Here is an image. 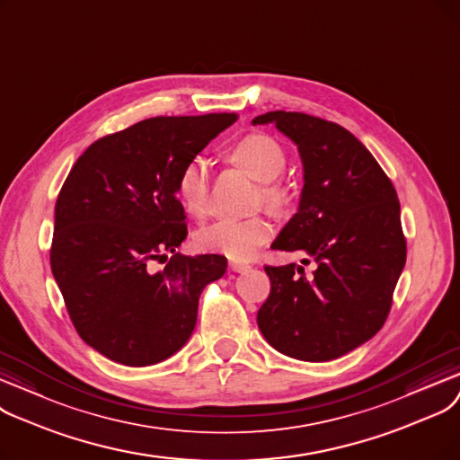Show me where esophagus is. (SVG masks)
<instances>
[{"label": "esophagus", "instance_id": "esophagus-1", "mask_svg": "<svg viewBox=\"0 0 460 460\" xmlns=\"http://www.w3.org/2000/svg\"><path fill=\"white\" fill-rule=\"evenodd\" d=\"M230 270L234 271V273H243V271H247V270H251V266L249 264H243V261H230Z\"/></svg>", "mask_w": 460, "mask_h": 460}]
</instances>
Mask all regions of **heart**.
Here are the masks:
<instances>
[{"label": "heart", "mask_w": 460, "mask_h": 460, "mask_svg": "<svg viewBox=\"0 0 460 460\" xmlns=\"http://www.w3.org/2000/svg\"><path fill=\"white\" fill-rule=\"evenodd\" d=\"M230 159L242 166L249 176L260 183L261 200L273 211H284L290 204V190L275 180L287 168L284 147L270 135L251 133L239 138L230 147ZM178 199L183 208L194 215L208 213V166L202 159L189 161L176 181ZM273 237V225L268 217L256 215L249 218H221L204 226L196 234V243L209 252L225 254L234 261H245Z\"/></svg>", "instance_id": "heart-1"}]
</instances>
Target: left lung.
<instances>
[{
    "label": "left lung",
    "mask_w": 460,
    "mask_h": 460,
    "mask_svg": "<svg viewBox=\"0 0 460 460\" xmlns=\"http://www.w3.org/2000/svg\"><path fill=\"white\" fill-rule=\"evenodd\" d=\"M297 144L305 185L297 213L271 249L305 252L296 264L266 266L271 292L256 322L266 341L301 361L337 359L373 339L387 320L406 261L401 204L387 173L344 127L303 112L275 111Z\"/></svg>",
    "instance_id": "1"
}]
</instances>
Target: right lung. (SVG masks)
I'll return each instance as SVG.
<instances>
[{"instance_id":"right-lung-1","label":"right lung","mask_w":460,"mask_h":460,"mask_svg":"<svg viewBox=\"0 0 460 460\" xmlns=\"http://www.w3.org/2000/svg\"><path fill=\"white\" fill-rule=\"evenodd\" d=\"M235 119L149 118L99 138L71 168L56 202L50 268L76 333L104 358L146 367L189 341L200 294L225 275L226 258L176 252L187 237L176 181Z\"/></svg>"}]
</instances>
